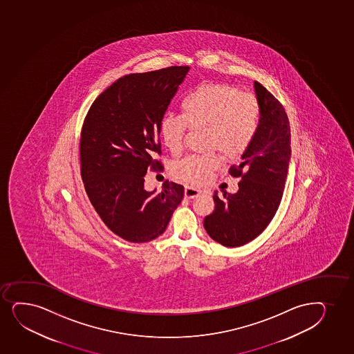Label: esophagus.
Returning a JSON list of instances; mask_svg holds the SVG:
<instances>
[{
  "instance_id": "esophagus-1",
  "label": "esophagus",
  "mask_w": 354,
  "mask_h": 354,
  "mask_svg": "<svg viewBox=\"0 0 354 354\" xmlns=\"http://www.w3.org/2000/svg\"><path fill=\"white\" fill-rule=\"evenodd\" d=\"M199 192H201V190H198L197 187H190V185L185 187V197L187 198H195L199 195Z\"/></svg>"
}]
</instances>
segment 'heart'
Masks as SVG:
<instances>
[{
  "instance_id": "heart-1",
  "label": "heart",
  "mask_w": 354,
  "mask_h": 354,
  "mask_svg": "<svg viewBox=\"0 0 354 354\" xmlns=\"http://www.w3.org/2000/svg\"><path fill=\"white\" fill-rule=\"evenodd\" d=\"M182 115L165 113L159 124L162 144L171 153L183 150L189 129H204L205 147L217 149L227 158L248 150L261 125V106L255 95L241 93L227 84L204 82L187 92L180 102ZM218 164L214 152L190 155L174 162L172 172L189 183H201Z\"/></svg>"
}]
</instances>
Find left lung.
<instances>
[{"label":"left lung","instance_id":"left-lung-1","mask_svg":"<svg viewBox=\"0 0 354 354\" xmlns=\"http://www.w3.org/2000/svg\"><path fill=\"white\" fill-rule=\"evenodd\" d=\"M261 106V125L257 138L229 169L241 177L239 192H215L214 212L204 218L212 240L224 247H241L257 239L280 205L290 160V127L283 106L260 82H254Z\"/></svg>","mask_w":354,"mask_h":354}]
</instances>
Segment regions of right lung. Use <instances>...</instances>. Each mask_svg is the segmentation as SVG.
Instances as JSON below:
<instances>
[{
    "label": "right lung",
    "mask_w": 354,
    "mask_h": 354,
    "mask_svg": "<svg viewBox=\"0 0 354 354\" xmlns=\"http://www.w3.org/2000/svg\"><path fill=\"white\" fill-rule=\"evenodd\" d=\"M171 66L120 77L91 106L80 137L86 194L111 232L133 243L165 232L184 197L180 184L144 189L149 170H162L159 124L189 72Z\"/></svg>",
    "instance_id": "right-lung-1"
}]
</instances>
